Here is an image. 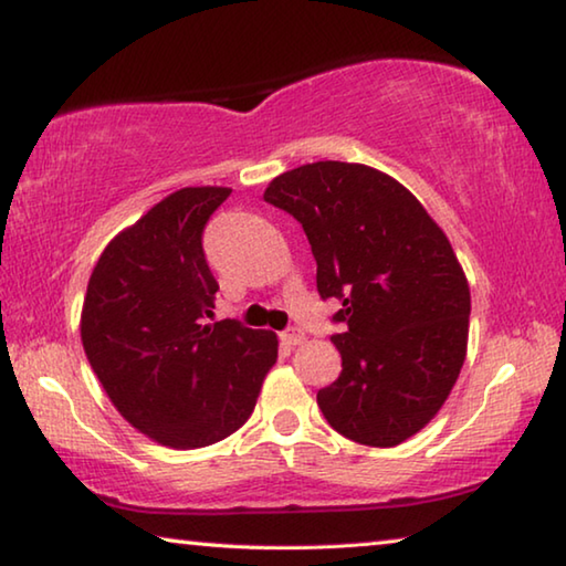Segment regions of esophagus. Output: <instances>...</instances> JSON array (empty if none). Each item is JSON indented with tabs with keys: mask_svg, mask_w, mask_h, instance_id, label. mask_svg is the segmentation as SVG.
<instances>
[{
	"mask_svg": "<svg viewBox=\"0 0 566 566\" xmlns=\"http://www.w3.org/2000/svg\"><path fill=\"white\" fill-rule=\"evenodd\" d=\"M280 339L282 344H286V347H296V344L304 342V332L300 327H290L280 334Z\"/></svg>",
	"mask_w": 566,
	"mask_h": 566,
	"instance_id": "34e87169",
	"label": "esophagus"
}]
</instances>
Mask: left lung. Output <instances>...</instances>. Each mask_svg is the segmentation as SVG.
<instances>
[{"instance_id": "8db88e82", "label": "left lung", "mask_w": 566, "mask_h": 566, "mask_svg": "<svg viewBox=\"0 0 566 566\" xmlns=\"http://www.w3.org/2000/svg\"><path fill=\"white\" fill-rule=\"evenodd\" d=\"M264 202L302 224L319 296L342 302L324 419L352 442L401 444L442 409L467 357L472 302L447 234L397 179L349 161L284 171Z\"/></svg>"}]
</instances>
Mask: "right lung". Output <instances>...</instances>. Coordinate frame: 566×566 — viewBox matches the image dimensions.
Listing matches in <instances>:
<instances>
[{
  "instance_id": "1",
  "label": "right lung",
  "mask_w": 566,
  "mask_h": 566,
  "mask_svg": "<svg viewBox=\"0 0 566 566\" xmlns=\"http://www.w3.org/2000/svg\"><path fill=\"white\" fill-rule=\"evenodd\" d=\"M227 187H185L104 249L82 306V344L119 415L175 449L214 444L252 415L276 334L212 317L219 284L202 234Z\"/></svg>"
}]
</instances>
